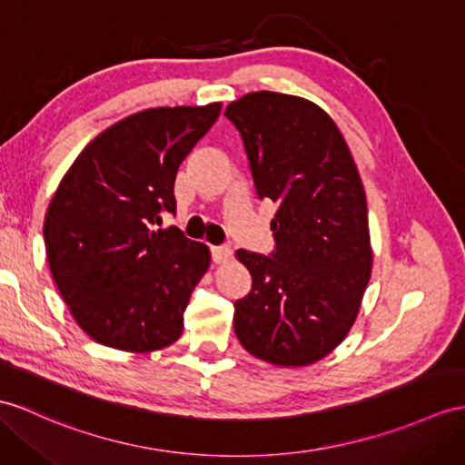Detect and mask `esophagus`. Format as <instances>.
<instances>
[{
	"mask_svg": "<svg viewBox=\"0 0 465 465\" xmlns=\"http://www.w3.org/2000/svg\"><path fill=\"white\" fill-rule=\"evenodd\" d=\"M231 254H232V251H231L229 246H211V258H213V262H217V264L229 262Z\"/></svg>",
	"mask_w": 465,
	"mask_h": 465,
	"instance_id": "34e87169",
	"label": "esophagus"
}]
</instances>
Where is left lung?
Segmentation results:
<instances>
[{
	"label": "left lung",
	"instance_id": "8db88e82",
	"mask_svg": "<svg viewBox=\"0 0 465 465\" xmlns=\"http://www.w3.org/2000/svg\"><path fill=\"white\" fill-rule=\"evenodd\" d=\"M258 199L278 203L274 251L241 248L252 276L234 302V333L254 357L302 367L331 353L371 278L367 199L349 147L313 102L260 90L231 102Z\"/></svg>",
	"mask_w": 465,
	"mask_h": 465
}]
</instances>
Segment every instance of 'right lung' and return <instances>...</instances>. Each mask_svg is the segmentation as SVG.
Instances as JSON below:
<instances>
[{
  "label": "right lung",
  "instance_id": "1",
  "mask_svg": "<svg viewBox=\"0 0 465 465\" xmlns=\"http://www.w3.org/2000/svg\"><path fill=\"white\" fill-rule=\"evenodd\" d=\"M219 112V102L138 112L96 135L63 177L45 246L56 288L94 341L143 353L183 331L209 251L177 226H155L175 213L177 169Z\"/></svg>",
  "mask_w": 465,
  "mask_h": 465
}]
</instances>
